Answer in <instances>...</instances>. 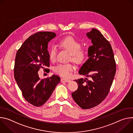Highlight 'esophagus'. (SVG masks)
Returning <instances> with one entry per match:
<instances>
[{"label": "esophagus", "instance_id": "esophagus-1", "mask_svg": "<svg viewBox=\"0 0 133 133\" xmlns=\"http://www.w3.org/2000/svg\"><path fill=\"white\" fill-rule=\"evenodd\" d=\"M70 82V79H67V78H62L61 79V82L62 83H68Z\"/></svg>", "mask_w": 133, "mask_h": 133}]
</instances>
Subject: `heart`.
Masks as SVG:
<instances>
[{
  "label": "heart",
  "instance_id": "1",
  "mask_svg": "<svg viewBox=\"0 0 133 133\" xmlns=\"http://www.w3.org/2000/svg\"><path fill=\"white\" fill-rule=\"evenodd\" d=\"M58 44L61 48L70 53V59L75 63L81 64L85 61L87 56V51L85 49L81 48V42L74 38H64L58 42ZM56 55V50L52 47L49 51V58L51 61L54 62L55 60ZM75 69V66L71 64H60L54 67V71L61 76L68 77Z\"/></svg>",
  "mask_w": 133,
  "mask_h": 133
}]
</instances>
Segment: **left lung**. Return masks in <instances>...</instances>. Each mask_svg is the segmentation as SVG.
Wrapping results in <instances>:
<instances>
[{
    "mask_svg": "<svg viewBox=\"0 0 133 133\" xmlns=\"http://www.w3.org/2000/svg\"><path fill=\"white\" fill-rule=\"evenodd\" d=\"M86 35L91 40L92 45L88 48L89 58L78 72L90 79L85 78L75 80L78 87L71 94L75 102L84 109L95 107L105 99L116 70L111 46L101 32L92 28Z\"/></svg>",
    "mask_w": 133,
    "mask_h": 133,
    "instance_id": "1",
    "label": "left lung"
}]
</instances>
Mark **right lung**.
<instances>
[{
  "label": "right lung",
  "instance_id": "right-lung-1",
  "mask_svg": "<svg viewBox=\"0 0 133 133\" xmlns=\"http://www.w3.org/2000/svg\"><path fill=\"white\" fill-rule=\"evenodd\" d=\"M55 36L52 32H36L24 42L16 55L15 79L26 101L36 107L47 102L61 81L55 75L41 79L38 74L41 68L49 67L48 44Z\"/></svg>",
  "mask_w": 133,
  "mask_h": 133
}]
</instances>
